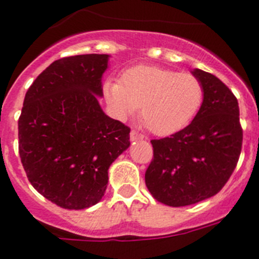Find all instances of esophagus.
Masks as SVG:
<instances>
[{"label": "esophagus", "instance_id": "esophagus-1", "mask_svg": "<svg viewBox=\"0 0 259 259\" xmlns=\"http://www.w3.org/2000/svg\"><path fill=\"white\" fill-rule=\"evenodd\" d=\"M130 139H131V141H139V140L144 139V136L140 135L137 131H135V130H132L131 134H130Z\"/></svg>", "mask_w": 259, "mask_h": 259}]
</instances>
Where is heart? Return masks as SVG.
<instances>
[{"label":"heart","instance_id":"1","mask_svg":"<svg viewBox=\"0 0 259 259\" xmlns=\"http://www.w3.org/2000/svg\"><path fill=\"white\" fill-rule=\"evenodd\" d=\"M104 92L120 119L140 106L144 124L159 136L176 134L190 124L204 100L203 83L195 75L154 65L128 68L120 83L106 82Z\"/></svg>","mask_w":259,"mask_h":259}]
</instances>
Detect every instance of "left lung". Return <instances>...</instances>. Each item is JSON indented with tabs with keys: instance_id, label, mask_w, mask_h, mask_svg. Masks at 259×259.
Instances as JSON below:
<instances>
[{
	"instance_id": "1",
	"label": "left lung",
	"mask_w": 259,
	"mask_h": 259,
	"mask_svg": "<svg viewBox=\"0 0 259 259\" xmlns=\"http://www.w3.org/2000/svg\"><path fill=\"white\" fill-rule=\"evenodd\" d=\"M191 73L203 83V105L184 130L151 140L154 158L145 173L154 199L169 207L191 205L215 195L238 164L243 144L234 94L210 73Z\"/></svg>"
}]
</instances>
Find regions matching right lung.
<instances>
[{
  "mask_svg": "<svg viewBox=\"0 0 259 259\" xmlns=\"http://www.w3.org/2000/svg\"><path fill=\"white\" fill-rule=\"evenodd\" d=\"M109 55L54 61L25 94L19 118V154L38 193L65 209L101 200L111 163L130 146V128L99 104Z\"/></svg>",
  "mask_w": 259,
  "mask_h": 259,
  "instance_id": "obj_1",
  "label": "right lung"
}]
</instances>
